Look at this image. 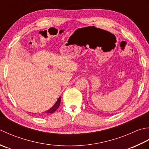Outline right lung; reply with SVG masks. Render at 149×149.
I'll return each instance as SVG.
<instances>
[{
	"label": "right lung",
	"mask_w": 149,
	"mask_h": 149,
	"mask_svg": "<svg viewBox=\"0 0 149 149\" xmlns=\"http://www.w3.org/2000/svg\"><path fill=\"white\" fill-rule=\"evenodd\" d=\"M60 102H61V98L60 97V98L58 99L57 102L55 103V104L54 105L53 107L52 108H51L50 109H49L48 111H45V113H54V112L55 111L56 109H58V108L59 107L60 104Z\"/></svg>",
	"instance_id": "add662e5"
}]
</instances>
